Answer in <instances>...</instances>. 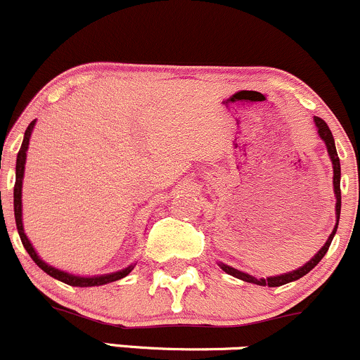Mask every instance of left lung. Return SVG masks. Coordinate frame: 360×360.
<instances>
[{"label":"left lung","mask_w":360,"mask_h":360,"mask_svg":"<svg viewBox=\"0 0 360 360\" xmlns=\"http://www.w3.org/2000/svg\"><path fill=\"white\" fill-rule=\"evenodd\" d=\"M314 122H316V127H318V134L321 135V139L324 141V144H326L328 154H330V158H331V163H333V188H335V195H336V225L333 228V231H331L330 237H328L326 243H324L323 249H321L319 252L316 254V256L307 262V264H304L302 268L295 269V271H292V273L280 274V276H271V278H266V280H264V278H259V280H257V278L250 276V274H247V273L238 271V269H235V268H230V266L219 264L225 273L231 274V276H235V278H238V280L247 281V283H256V285H261V287H266V285H268V287H280V285L290 283V281H295V280H299V278H302L304 274H307L312 268H314V266H318V262L324 257V254L328 252V249H330L331 240H333V237L336 233V228H338L340 210H342V191H340V160H338V154H336L335 139H333V134H331L330 127H328L326 122H324V120L319 118V117H316Z\"/></svg>","instance_id":"left-lung-1"}]
</instances>
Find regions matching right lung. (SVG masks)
<instances>
[{"mask_svg": "<svg viewBox=\"0 0 360 360\" xmlns=\"http://www.w3.org/2000/svg\"><path fill=\"white\" fill-rule=\"evenodd\" d=\"M34 122H30V125L27 127L25 135H24V142H22V148L17 154V169H15V187H13V211H15V223H17V230L18 235H20V240L24 243L25 250L29 252V256L32 257V261L36 262L37 266L42 269L44 273H48L49 276L56 278V280L63 281V283L72 285V287H98V285H106L111 283V281L122 280L123 276H127L130 271H132L134 266H129V268L122 269V271L111 273V274H104V276H92V278H84V276H73V274H68L65 271H60V269L53 268V266L46 264L42 259L37 256L36 250H34L32 243L29 242L27 235L24 233V225H22V179H24V169H25V156H27V148H29V139L30 134H32L34 129Z\"/></svg>", "mask_w": 360, "mask_h": 360, "instance_id": "add662e5", "label": "right lung"}]
</instances>
